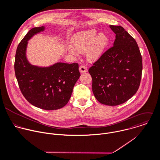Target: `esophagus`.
Returning <instances> with one entry per match:
<instances>
[{"label":"esophagus","instance_id":"1","mask_svg":"<svg viewBox=\"0 0 160 160\" xmlns=\"http://www.w3.org/2000/svg\"><path fill=\"white\" fill-rule=\"evenodd\" d=\"M79 70L80 73H84V72H87L88 71V69H87V67H85V65H80L79 67Z\"/></svg>","mask_w":160,"mask_h":160}]
</instances>
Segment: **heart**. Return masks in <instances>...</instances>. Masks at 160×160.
Masks as SVG:
<instances>
[{
    "instance_id": "heart-1",
    "label": "heart",
    "mask_w": 160,
    "mask_h": 160,
    "mask_svg": "<svg viewBox=\"0 0 160 160\" xmlns=\"http://www.w3.org/2000/svg\"><path fill=\"white\" fill-rule=\"evenodd\" d=\"M108 43L107 37L103 33L98 35L95 30H91L78 33L72 39V46L68 52L77 55V52L84 53L87 51V58L90 62L97 60L102 55Z\"/></svg>"
}]
</instances>
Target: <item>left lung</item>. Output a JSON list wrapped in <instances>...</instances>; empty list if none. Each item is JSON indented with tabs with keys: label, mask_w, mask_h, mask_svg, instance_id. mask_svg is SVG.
<instances>
[{
	"label": "left lung",
	"mask_w": 160,
	"mask_h": 160,
	"mask_svg": "<svg viewBox=\"0 0 160 160\" xmlns=\"http://www.w3.org/2000/svg\"><path fill=\"white\" fill-rule=\"evenodd\" d=\"M116 34L113 46L88 69L96 99L109 106L122 104L138 91L143 69L142 57L135 40L122 27L110 25Z\"/></svg>",
	"instance_id": "left-lung-1"
}]
</instances>
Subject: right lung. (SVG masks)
<instances>
[{
    "label": "right lung",
    "instance_id": "right-lung-1",
    "mask_svg": "<svg viewBox=\"0 0 160 160\" xmlns=\"http://www.w3.org/2000/svg\"><path fill=\"white\" fill-rule=\"evenodd\" d=\"M44 28L43 26L32 28L19 43L14 69L19 88L25 99L36 107L53 110L67 104L80 73L77 63L59 62L48 67H38L28 63L25 55L27 41Z\"/></svg>",
    "mask_w": 160,
    "mask_h": 160
}]
</instances>
